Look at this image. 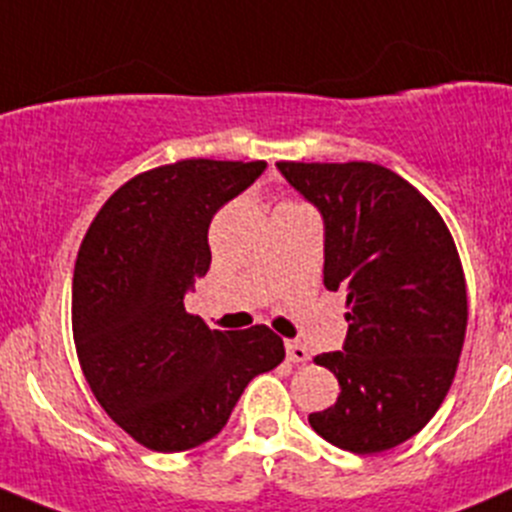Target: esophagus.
Masks as SVG:
<instances>
[{"label":"esophagus","instance_id":"1","mask_svg":"<svg viewBox=\"0 0 512 512\" xmlns=\"http://www.w3.org/2000/svg\"><path fill=\"white\" fill-rule=\"evenodd\" d=\"M285 347H287V359L294 361V364H302V361L309 359V352H307V347H304V344L292 342V339H289Z\"/></svg>","mask_w":512,"mask_h":512}]
</instances>
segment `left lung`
I'll return each mask as SVG.
<instances>
[{
	"label": "left lung",
	"mask_w": 512,
	"mask_h": 512,
	"mask_svg": "<svg viewBox=\"0 0 512 512\" xmlns=\"http://www.w3.org/2000/svg\"><path fill=\"white\" fill-rule=\"evenodd\" d=\"M280 173L324 218V287L347 294L344 352L314 356L339 379L309 426L337 448L381 453L416 436L446 399L468 324L456 242L421 193L369 160Z\"/></svg>",
	"instance_id": "left-lung-1"
}]
</instances>
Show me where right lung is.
<instances>
[{
    "instance_id": "obj_1",
    "label": "right lung",
    "mask_w": 512,
    "mask_h": 512,
    "mask_svg": "<svg viewBox=\"0 0 512 512\" xmlns=\"http://www.w3.org/2000/svg\"><path fill=\"white\" fill-rule=\"evenodd\" d=\"M265 168L188 158L138 173L81 242L71 297L81 371L103 411L151 451H188L218 436L245 386L285 359L265 324L220 332L183 304L210 270L213 215Z\"/></svg>"
}]
</instances>
